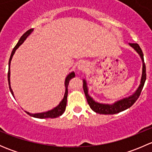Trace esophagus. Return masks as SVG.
Listing matches in <instances>:
<instances>
[{"label": "esophagus", "mask_w": 152, "mask_h": 152, "mask_svg": "<svg viewBox=\"0 0 152 152\" xmlns=\"http://www.w3.org/2000/svg\"><path fill=\"white\" fill-rule=\"evenodd\" d=\"M77 68H78V70H82V71L85 70L86 69H87V64H86V62H84V61L79 62V64H78Z\"/></svg>", "instance_id": "1"}]
</instances>
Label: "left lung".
<instances>
[{
	"label": "left lung",
	"mask_w": 152,
	"mask_h": 152,
	"mask_svg": "<svg viewBox=\"0 0 152 152\" xmlns=\"http://www.w3.org/2000/svg\"><path fill=\"white\" fill-rule=\"evenodd\" d=\"M129 45L131 47H132L137 51V53L140 55V58L142 59V70L140 85H139V87H137L136 91L132 96L126 98H124L123 99H121V100L113 103V104H101L99 103V102H95L93 98L89 96L87 82H86L85 79H83V89L84 92H85L86 99H87V103L90 105V108L93 111L96 112V113L103 115H113L116 114V113H118L120 112L124 111V110L131 107L134 104V102L137 100L139 96H140V93H141L142 90V87H143L144 84H145V79H146V72H145V62H144L143 53H142L141 48H140L137 43H129Z\"/></svg>",
	"instance_id": "left-lung-1"
}]
</instances>
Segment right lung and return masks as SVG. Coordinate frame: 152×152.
Wrapping results in <instances>:
<instances>
[{
  "label": "right lung",
  "instance_id": "1",
  "mask_svg": "<svg viewBox=\"0 0 152 152\" xmlns=\"http://www.w3.org/2000/svg\"><path fill=\"white\" fill-rule=\"evenodd\" d=\"M34 31L33 28H31L29 30L27 31L26 33H24L23 34V36L21 37L20 39H19L18 42L17 43V45H15V47L14 48L13 50H12V53H11V56L10 58V61H9V70H8V82H9V86H10V90L11 93L12 94L13 97L15 98V96H14L13 91H12V88H11V85H10V64H11V60L12 59V56L15 54V50L19 48L20 45H22L23 42L26 40L27 37L31 34L32 31ZM75 77V73L74 72H71V73H69L67 76L66 79H65V95H64V98L62 101L60 102V103L59 104V105L56 106V107H54L52 110H49L48 112H45V113H35V114H32V113H29L28 112L25 111L27 114L29 115L30 116H32L34 118H57L59 116L62 115L64 113V112L65 111V108H66L67 105V86H68L69 81L72 79V78Z\"/></svg>",
  "mask_w": 152,
  "mask_h": 152
}]
</instances>
